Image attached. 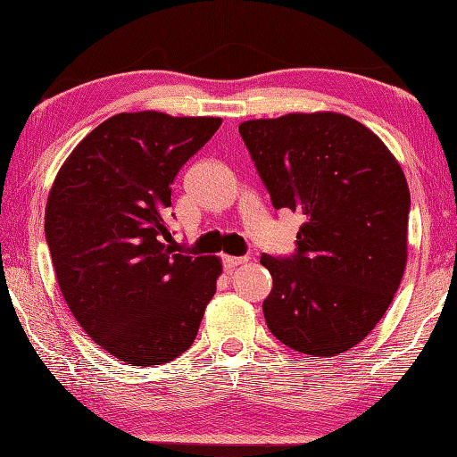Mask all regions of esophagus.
<instances>
[{
    "label": "esophagus",
    "instance_id": "obj_1",
    "mask_svg": "<svg viewBox=\"0 0 457 457\" xmlns=\"http://www.w3.org/2000/svg\"><path fill=\"white\" fill-rule=\"evenodd\" d=\"M249 262V257H234V255H223V265L226 270H234L237 265H244Z\"/></svg>",
    "mask_w": 457,
    "mask_h": 457
}]
</instances>
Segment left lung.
Returning a JSON list of instances; mask_svg holds the SVG:
<instances>
[{"instance_id":"1","label":"left lung","mask_w":457,"mask_h":457,"mask_svg":"<svg viewBox=\"0 0 457 457\" xmlns=\"http://www.w3.org/2000/svg\"><path fill=\"white\" fill-rule=\"evenodd\" d=\"M275 210L299 212L297 252L263 253L271 333L293 351L341 354L377 327L408 257L410 190L384 142L346 114L291 112L239 124Z\"/></svg>"}]
</instances>
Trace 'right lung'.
Segmentation results:
<instances>
[{"instance_id":"add662e5","label":"right lung","mask_w":457,"mask_h":457,"mask_svg":"<svg viewBox=\"0 0 457 457\" xmlns=\"http://www.w3.org/2000/svg\"><path fill=\"white\" fill-rule=\"evenodd\" d=\"M216 116L120 112L61 166L45 208L59 287L85 333L130 366L192 346L216 293V255L180 252L168 231L172 184L220 129Z\"/></svg>"}]
</instances>
